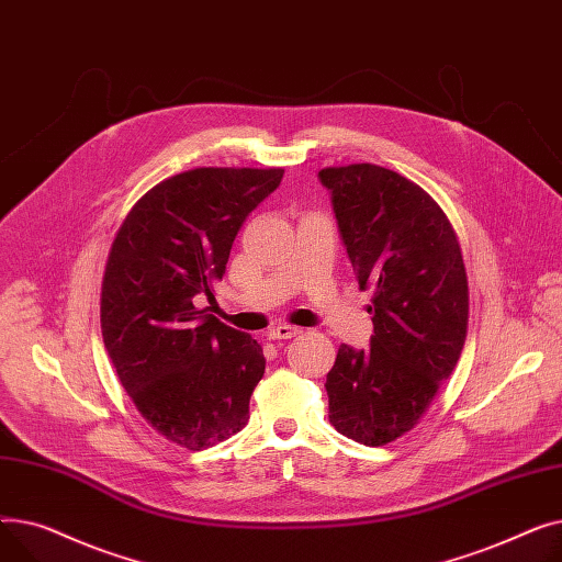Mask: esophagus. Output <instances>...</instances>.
<instances>
[{
  "mask_svg": "<svg viewBox=\"0 0 562 562\" xmlns=\"http://www.w3.org/2000/svg\"><path fill=\"white\" fill-rule=\"evenodd\" d=\"M296 335H301V330L299 328H291V326H278V328H273L271 330V339H291V337H296Z\"/></svg>",
  "mask_w": 562,
  "mask_h": 562,
  "instance_id": "34e87169",
  "label": "esophagus"
}]
</instances>
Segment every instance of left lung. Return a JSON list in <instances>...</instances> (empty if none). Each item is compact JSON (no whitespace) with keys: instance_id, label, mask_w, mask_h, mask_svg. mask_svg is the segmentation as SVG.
Segmentation results:
<instances>
[{"instance_id":"left-lung-1","label":"left lung","mask_w":562,"mask_h":562,"mask_svg":"<svg viewBox=\"0 0 562 562\" xmlns=\"http://www.w3.org/2000/svg\"><path fill=\"white\" fill-rule=\"evenodd\" d=\"M360 289L373 286L369 348L341 344L328 373L330 424L367 447L415 428L458 364L469 289L458 236L439 204L373 164L323 168Z\"/></svg>"}]
</instances>
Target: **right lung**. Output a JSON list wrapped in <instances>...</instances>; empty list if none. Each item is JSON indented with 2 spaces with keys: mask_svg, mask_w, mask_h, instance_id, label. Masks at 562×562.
<instances>
[{
  "mask_svg": "<svg viewBox=\"0 0 562 562\" xmlns=\"http://www.w3.org/2000/svg\"><path fill=\"white\" fill-rule=\"evenodd\" d=\"M282 175L195 168L168 177L113 239L100 299L104 346L143 419L189 451L248 424L266 369L261 346L210 312L236 232ZM202 300L211 307L200 308Z\"/></svg>",
  "mask_w": 562,
  "mask_h": 562,
  "instance_id": "1",
  "label": "right lung"
}]
</instances>
